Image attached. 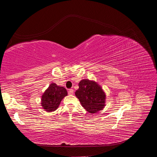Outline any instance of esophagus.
Segmentation results:
<instances>
[{
  "mask_svg": "<svg viewBox=\"0 0 157 157\" xmlns=\"http://www.w3.org/2000/svg\"><path fill=\"white\" fill-rule=\"evenodd\" d=\"M68 94H69V95H72V94H74V90H73V89H70V90H69Z\"/></svg>",
  "mask_w": 157,
  "mask_h": 157,
  "instance_id": "34e87169",
  "label": "esophagus"
}]
</instances>
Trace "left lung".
Wrapping results in <instances>:
<instances>
[{"mask_svg": "<svg viewBox=\"0 0 157 157\" xmlns=\"http://www.w3.org/2000/svg\"><path fill=\"white\" fill-rule=\"evenodd\" d=\"M75 96L82 106L90 113H96L105 106L106 95L101 86L94 80L83 79L78 84Z\"/></svg>", "mask_w": 157, "mask_h": 157, "instance_id": "obj_1", "label": "left lung"}]
</instances>
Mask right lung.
Instances as JSON below:
<instances>
[{
    "mask_svg": "<svg viewBox=\"0 0 157 157\" xmlns=\"http://www.w3.org/2000/svg\"><path fill=\"white\" fill-rule=\"evenodd\" d=\"M67 96V92L63 86L51 83L41 96V106L48 113L56 111L61 100Z\"/></svg>",
    "mask_w": 157,
    "mask_h": 157,
    "instance_id": "right-lung-1",
    "label": "right lung"
}]
</instances>
